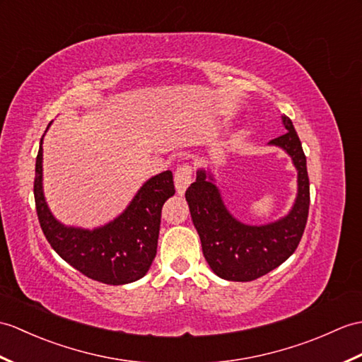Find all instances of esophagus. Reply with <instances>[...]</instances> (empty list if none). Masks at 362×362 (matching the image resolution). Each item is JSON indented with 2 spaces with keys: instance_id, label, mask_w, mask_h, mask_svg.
<instances>
[{
  "instance_id": "esophagus-1",
  "label": "esophagus",
  "mask_w": 362,
  "mask_h": 362,
  "mask_svg": "<svg viewBox=\"0 0 362 362\" xmlns=\"http://www.w3.org/2000/svg\"><path fill=\"white\" fill-rule=\"evenodd\" d=\"M192 182V168L191 165H180L174 173V185L179 194H183Z\"/></svg>"
}]
</instances>
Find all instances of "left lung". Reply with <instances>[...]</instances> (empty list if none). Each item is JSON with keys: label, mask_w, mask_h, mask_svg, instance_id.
<instances>
[{"label": "left lung", "mask_w": 362, "mask_h": 362, "mask_svg": "<svg viewBox=\"0 0 362 362\" xmlns=\"http://www.w3.org/2000/svg\"><path fill=\"white\" fill-rule=\"evenodd\" d=\"M282 123L287 132L270 143L287 151L298 170L296 204L287 217L262 226L238 222L202 170L185 192L204 256L222 279L248 282L270 273L295 253L304 234L310 206L307 160L291 120L284 115Z\"/></svg>", "instance_id": "obj_1"}]
</instances>
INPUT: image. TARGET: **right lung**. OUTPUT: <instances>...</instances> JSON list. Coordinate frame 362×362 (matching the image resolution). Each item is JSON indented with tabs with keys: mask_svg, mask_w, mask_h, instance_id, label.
<instances>
[{
	"mask_svg": "<svg viewBox=\"0 0 362 362\" xmlns=\"http://www.w3.org/2000/svg\"><path fill=\"white\" fill-rule=\"evenodd\" d=\"M41 162L43 148L40 143L33 196L40 226L50 247L75 270L107 285L129 284L145 276L157 253L162 206L175 192L173 173L165 171L149 179L123 214L102 228L89 231L67 228L50 214L41 188Z\"/></svg>",
	"mask_w": 362,
	"mask_h": 362,
	"instance_id": "1",
	"label": "right lung"
}]
</instances>
